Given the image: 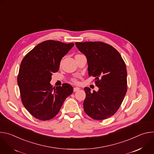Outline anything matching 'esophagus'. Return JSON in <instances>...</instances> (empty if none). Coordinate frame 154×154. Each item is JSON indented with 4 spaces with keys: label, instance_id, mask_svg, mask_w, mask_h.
Instances as JSON below:
<instances>
[{
    "label": "esophagus",
    "instance_id": "34e87169",
    "mask_svg": "<svg viewBox=\"0 0 154 154\" xmlns=\"http://www.w3.org/2000/svg\"><path fill=\"white\" fill-rule=\"evenodd\" d=\"M80 89V88H79V87H75V88H74V92L77 91H79Z\"/></svg>",
    "mask_w": 154,
    "mask_h": 154
}]
</instances>
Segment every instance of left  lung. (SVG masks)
Returning a JSON list of instances; mask_svg holds the SVG:
<instances>
[{
    "label": "left lung",
    "mask_w": 154,
    "mask_h": 154,
    "mask_svg": "<svg viewBox=\"0 0 154 154\" xmlns=\"http://www.w3.org/2000/svg\"><path fill=\"white\" fill-rule=\"evenodd\" d=\"M77 49L86 57L89 75L95 77L97 91L84 88L85 112L96 120L113 116L119 109L127 92V69L120 54L106 43L75 42Z\"/></svg>",
    "instance_id": "left-lung-1"
}]
</instances>
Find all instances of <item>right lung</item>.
Masks as SVG:
<instances>
[{
  "instance_id": "1",
  "label": "right lung",
  "mask_w": 154,
  "mask_h": 154,
  "mask_svg": "<svg viewBox=\"0 0 154 154\" xmlns=\"http://www.w3.org/2000/svg\"><path fill=\"white\" fill-rule=\"evenodd\" d=\"M74 45L54 40L43 41L22 61L17 76L21 100L35 118L47 121L55 117L72 93L71 85L53 88L50 82L53 73L59 70L61 60Z\"/></svg>"
}]
</instances>
